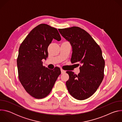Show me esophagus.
<instances>
[{
	"label": "esophagus",
	"instance_id": "obj_1",
	"mask_svg": "<svg viewBox=\"0 0 122 122\" xmlns=\"http://www.w3.org/2000/svg\"><path fill=\"white\" fill-rule=\"evenodd\" d=\"M61 74H64L66 72V71H64V70H63V69H61Z\"/></svg>",
	"mask_w": 122,
	"mask_h": 122
}]
</instances>
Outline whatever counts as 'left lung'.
<instances>
[{"label": "left lung", "instance_id": "left-lung-1", "mask_svg": "<svg viewBox=\"0 0 122 122\" xmlns=\"http://www.w3.org/2000/svg\"><path fill=\"white\" fill-rule=\"evenodd\" d=\"M58 30L72 46L71 63L80 64V72L77 75L71 71L66 72L69 77L66 81L67 89L78 100L88 98L96 92L104 78L105 61L101 48L90 35L80 27Z\"/></svg>", "mask_w": 122, "mask_h": 122}]
</instances>
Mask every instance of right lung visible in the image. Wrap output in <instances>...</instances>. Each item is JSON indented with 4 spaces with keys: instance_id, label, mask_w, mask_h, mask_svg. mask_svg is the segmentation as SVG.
<instances>
[{
    "instance_id": "obj_1",
    "label": "right lung",
    "mask_w": 122,
    "mask_h": 122,
    "mask_svg": "<svg viewBox=\"0 0 122 122\" xmlns=\"http://www.w3.org/2000/svg\"><path fill=\"white\" fill-rule=\"evenodd\" d=\"M53 39L61 40L57 29L40 24L30 31L19 49V79L25 91L35 98L47 96L61 74L58 67L51 70L43 66L42 60L48 57V47Z\"/></svg>"
}]
</instances>
